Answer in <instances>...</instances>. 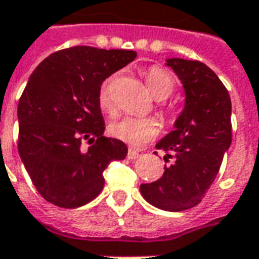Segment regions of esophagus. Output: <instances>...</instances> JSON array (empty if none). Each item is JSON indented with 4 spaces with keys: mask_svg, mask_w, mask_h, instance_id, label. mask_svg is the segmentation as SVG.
<instances>
[{
    "mask_svg": "<svg viewBox=\"0 0 259 259\" xmlns=\"http://www.w3.org/2000/svg\"><path fill=\"white\" fill-rule=\"evenodd\" d=\"M139 155H140V151L132 148V147H130L129 151H127V159H136Z\"/></svg>",
    "mask_w": 259,
    "mask_h": 259,
    "instance_id": "obj_1",
    "label": "esophagus"
}]
</instances>
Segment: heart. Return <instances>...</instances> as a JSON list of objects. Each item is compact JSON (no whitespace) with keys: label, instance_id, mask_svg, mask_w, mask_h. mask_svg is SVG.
<instances>
[{"label":"heart","instance_id":"obj_1","mask_svg":"<svg viewBox=\"0 0 259 259\" xmlns=\"http://www.w3.org/2000/svg\"><path fill=\"white\" fill-rule=\"evenodd\" d=\"M145 82L155 99L164 100L173 92V79L167 71L160 67H151L145 72ZM99 105L103 112L114 115L116 112L112 97V78L105 79L99 89ZM110 135L130 145H143L152 140L159 132V122L152 116H132L126 115L111 122L108 126Z\"/></svg>","mask_w":259,"mask_h":259}]
</instances>
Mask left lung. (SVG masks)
Here are the masks:
<instances>
[{
    "label": "left lung",
    "mask_w": 259,
    "mask_h": 259,
    "mask_svg": "<svg viewBox=\"0 0 259 259\" xmlns=\"http://www.w3.org/2000/svg\"><path fill=\"white\" fill-rule=\"evenodd\" d=\"M185 93L183 111L173 130L156 143L174 163L163 176L141 184L143 198L164 211H183L200 203L217 177L222 158L232 143V103L227 88L202 61L166 59Z\"/></svg>",
    "instance_id": "1"
}]
</instances>
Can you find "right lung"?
Returning <instances> with one entry per match:
<instances>
[{
	"label": "right lung",
	"mask_w": 259,
	"mask_h": 259,
	"mask_svg": "<svg viewBox=\"0 0 259 259\" xmlns=\"http://www.w3.org/2000/svg\"><path fill=\"white\" fill-rule=\"evenodd\" d=\"M137 53L72 47L55 52L28 78L17 105L19 155L34 187L55 206L81 207L104 187L111 160L127 155L123 141L107 139L99 105L101 83ZM98 140L82 151V138Z\"/></svg>",
	"instance_id": "obj_1"
}]
</instances>
